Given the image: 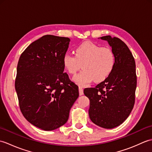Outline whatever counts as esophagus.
Listing matches in <instances>:
<instances>
[{"mask_svg": "<svg viewBox=\"0 0 152 152\" xmlns=\"http://www.w3.org/2000/svg\"><path fill=\"white\" fill-rule=\"evenodd\" d=\"M79 93L80 95H82L83 94V89L80 86L79 87Z\"/></svg>", "mask_w": 152, "mask_h": 152, "instance_id": "obj_1", "label": "esophagus"}]
</instances>
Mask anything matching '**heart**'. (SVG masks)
Masks as SVG:
<instances>
[{
	"mask_svg": "<svg viewBox=\"0 0 152 152\" xmlns=\"http://www.w3.org/2000/svg\"><path fill=\"white\" fill-rule=\"evenodd\" d=\"M74 55L66 53L63 57V63L67 72L74 75L80 69L83 70L74 78L80 86H87L93 80L100 82L110 75L115 64V57L108 47H101L91 42H84L77 46Z\"/></svg>",
	"mask_w": 152,
	"mask_h": 152,
	"instance_id": "b5f03b06",
	"label": "heart"
}]
</instances>
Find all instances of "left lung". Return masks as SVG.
Segmentation results:
<instances>
[{
	"mask_svg": "<svg viewBox=\"0 0 152 152\" xmlns=\"http://www.w3.org/2000/svg\"><path fill=\"white\" fill-rule=\"evenodd\" d=\"M107 40L115 57L114 70L95 88L83 93L90 101L89 115L92 122L105 129L121 125L129 115L135 102L137 88L136 64L127 45L118 38L101 37Z\"/></svg>",
	"mask_w": 152,
	"mask_h": 152,
	"instance_id": "obj_1",
	"label": "left lung"
}]
</instances>
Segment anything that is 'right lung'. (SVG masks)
Segmentation results:
<instances>
[{
  "label": "right lung",
  "instance_id": "add662e5",
  "mask_svg": "<svg viewBox=\"0 0 152 152\" xmlns=\"http://www.w3.org/2000/svg\"><path fill=\"white\" fill-rule=\"evenodd\" d=\"M69 42L67 37L44 35L24 50L18 63L15 88L19 108L27 121L45 131L66 124L79 96L78 86L63 72Z\"/></svg>",
  "mask_w": 152,
  "mask_h": 152
}]
</instances>
